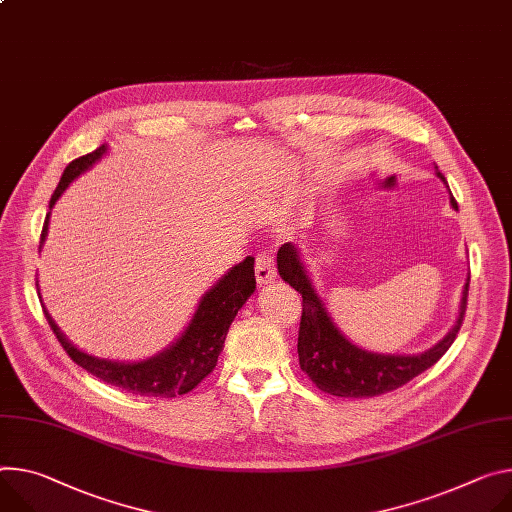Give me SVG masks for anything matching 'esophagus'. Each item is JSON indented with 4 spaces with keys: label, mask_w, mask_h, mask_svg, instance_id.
I'll list each match as a JSON object with an SVG mask.
<instances>
[{
    "label": "esophagus",
    "mask_w": 512,
    "mask_h": 512,
    "mask_svg": "<svg viewBox=\"0 0 512 512\" xmlns=\"http://www.w3.org/2000/svg\"><path fill=\"white\" fill-rule=\"evenodd\" d=\"M255 275H257L259 288H261V286H267V284H271V282L275 280L277 271H275V259H273L271 253L261 251V253L257 255V259H255Z\"/></svg>",
    "instance_id": "34e87169"
}]
</instances>
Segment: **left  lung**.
Masks as SVG:
<instances>
[{
  "mask_svg": "<svg viewBox=\"0 0 512 512\" xmlns=\"http://www.w3.org/2000/svg\"><path fill=\"white\" fill-rule=\"evenodd\" d=\"M435 173L443 183H447L439 169ZM451 206L457 210V202L453 198ZM277 273L286 284L302 294L298 333V357L302 371L322 392L343 398H371L392 392L435 365L447 353L461 329L470 290L468 275L455 324L439 343L423 353L394 355L361 349L341 333L318 296L300 251L292 243L282 245L277 251Z\"/></svg>",
  "mask_w": 512,
  "mask_h": 512,
  "instance_id": "1",
  "label": "left lung"
}]
</instances>
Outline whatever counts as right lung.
I'll list each match as a JSON object with an SVG mask.
<instances>
[{
    "label": "right lung",
    "mask_w": 512,
    "mask_h": 512,
    "mask_svg": "<svg viewBox=\"0 0 512 512\" xmlns=\"http://www.w3.org/2000/svg\"><path fill=\"white\" fill-rule=\"evenodd\" d=\"M106 151H108V145H102L94 153L71 161L63 171V177L51 198L49 208L57 204V200L69 188V183L77 179L81 173H85L96 161H100ZM49 218H51V212L44 218L38 249H42L46 241ZM253 265H255V259L247 257L239 265L230 267L202 296L190 324L185 327L181 337L175 339V343H171L161 353L147 357L143 361H112V359H100L89 353H83L61 333V329L57 327L53 316L46 308H44V316L49 320L53 333L57 335L67 355L85 371H89L91 376H96L106 384L118 386L132 394L173 398L194 390L216 367L230 322L235 320L237 312L255 292ZM38 294H40V288H38Z\"/></svg>",
    "instance_id": "1"
}]
</instances>
